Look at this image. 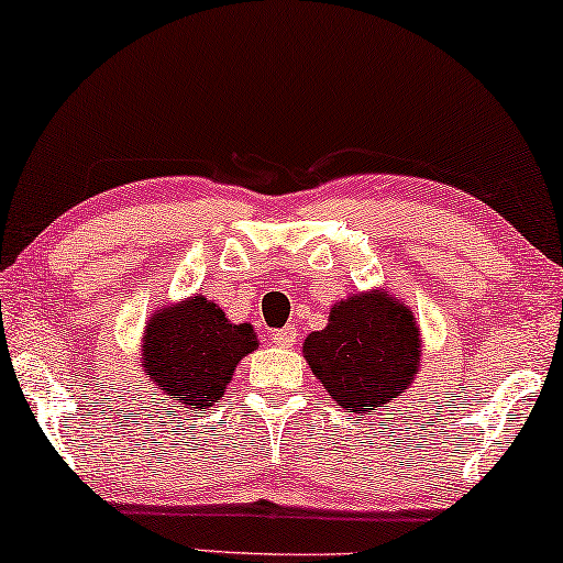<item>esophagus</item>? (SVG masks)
<instances>
[{
    "label": "esophagus",
    "mask_w": 563,
    "mask_h": 563,
    "mask_svg": "<svg viewBox=\"0 0 563 563\" xmlns=\"http://www.w3.org/2000/svg\"><path fill=\"white\" fill-rule=\"evenodd\" d=\"M272 343L279 345V349H291V345L297 343V328L287 325V328L276 330V333H272Z\"/></svg>",
    "instance_id": "obj_1"
}]
</instances>
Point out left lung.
<instances>
[{
  "label": "left lung",
  "instance_id": "8db88e82",
  "mask_svg": "<svg viewBox=\"0 0 563 563\" xmlns=\"http://www.w3.org/2000/svg\"><path fill=\"white\" fill-rule=\"evenodd\" d=\"M302 356L333 402L368 415L415 384L420 325L412 307L391 291H356L330 307L328 325L305 338Z\"/></svg>",
  "mask_w": 563,
  "mask_h": 563
}]
</instances>
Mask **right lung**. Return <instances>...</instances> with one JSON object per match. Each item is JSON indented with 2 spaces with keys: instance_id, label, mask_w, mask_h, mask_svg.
Here are the masks:
<instances>
[{
  "instance_id": "1",
  "label": "right lung",
  "mask_w": 563,
  "mask_h": 563,
  "mask_svg": "<svg viewBox=\"0 0 563 563\" xmlns=\"http://www.w3.org/2000/svg\"><path fill=\"white\" fill-rule=\"evenodd\" d=\"M256 349L251 322H230L220 305L195 295L161 305L145 320L141 366L161 397L199 412L225 397L235 366Z\"/></svg>"
}]
</instances>
